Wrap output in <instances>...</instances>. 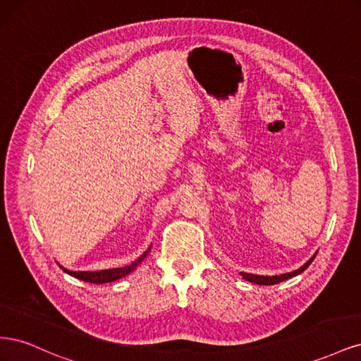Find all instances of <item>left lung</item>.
I'll use <instances>...</instances> for the list:
<instances>
[{
  "mask_svg": "<svg viewBox=\"0 0 361 361\" xmlns=\"http://www.w3.org/2000/svg\"><path fill=\"white\" fill-rule=\"evenodd\" d=\"M313 259H314V256H313L310 260L305 262V264H304L300 269L293 271V272H288V274L268 277V276H256V274H247V272H241V276H243L247 281L256 283V285H277V283H280V281H283V280H288V279H290V277H295V276L301 274V272H302L304 269H307V267L312 264Z\"/></svg>",
  "mask_w": 361,
  "mask_h": 361,
  "instance_id": "left-lung-1",
  "label": "left lung"
}]
</instances>
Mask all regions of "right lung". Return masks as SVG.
<instances>
[{"mask_svg":"<svg viewBox=\"0 0 361 361\" xmlns=\"http://www.w3.org/2000/svg\"><path fill=\"white\" fill-rule=\"evenodd\" d=\"M150 251V247L147 251H145V255H141L135 262H133V264L128 265V267H123V268H113V269H104V271H69L66 268L60 267L64 272H68L69 276H73L76 279H80L82 281H87V283H96V285H102V283H110V281H116L118 279H122L125 276H128L129 272H133L141 260H145V257L149 255Z\"/></svg>","mask_w":361,"mask_h":361,"instance_id":"obj_1","label":"right lung"}]
</instances>
